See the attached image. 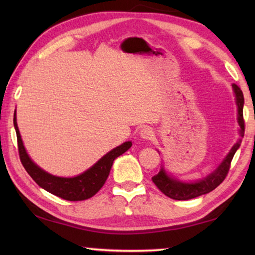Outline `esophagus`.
<instances>
[{
	"mask_svg": "<svg viewBox=\"0 0 255 255\" xmlns=\"http://www.w3.org/2000/svg\"><path fill=\"white\" fill-rule=\"evenodd\" d=\"M139 133H140V137L144 138V139H150V138H153L154 136V131L150 127H144Z\"/></svg>",
	"mask_w": 255,
	"mask_h": 255,
	"instance_id": "1",
	"label": "esophagus"
}]
</instances>
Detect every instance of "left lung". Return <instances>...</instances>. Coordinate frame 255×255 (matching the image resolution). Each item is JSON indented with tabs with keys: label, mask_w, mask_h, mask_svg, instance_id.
<instances>
[{
	"label": "left lung",
	"mask_w": 255,
	"mask_h": 255,
	"mask_svg": "<svg viewBox=\"0 0 255 255\" xmlns=\"http://www.w3.org/2000/svg\"><path fill=\"white\" fill-rule=\"evenodd\" d=\"M233 88H234V92L236 96V105L237 108H239V109H237L239 110L237 120H239L240 125V135L241 137H243L245 131V123L243 118L244 97L242 90L236 84H233ZM241 143L242 139H240L234 146H233L230 153L227 154L225 159H224L221 163V165L216 169V171L209 174L208 176H206L205 179L197 181V182L193 183L181 182V181L170 178V176L166 174V172L162 169L156 175L153 176V182L159 190H161L164 195L174 200H189L193 199V198L196 197L206 195V193H209L225 180L228 174V171H230L232 159L234 157L236 150L239 149Z\"/></svg>",
	"instance_id": "1"
}]
</instances>
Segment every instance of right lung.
Wrapping results in <instances>:
<instances>
[{
    "label": "right lung",
    "mask_w": 255,
    "mask_h": 255,
    "mask_svg": "<svg viewBox=\"0 0 255 255\" xmlns=\"http://www.w3.org/2000/svg\"><path fill=\"white\" fill-rule=\"evenodd\" d=\"M13 124L16 132V140H18L20 161L25 171L39 187L68 201L86 200L96 195L106 183L115 159L131 147V141H126V143L110 150L84 173L74 176V178H59V176L47 173L30 159L24 149L22 139H21L18 125H16L15 114Z\"/></svg>",
    "instance_id": "right-lung-1"
}]
</instances>
